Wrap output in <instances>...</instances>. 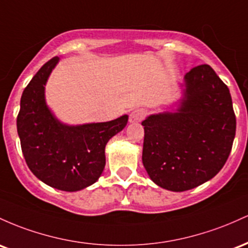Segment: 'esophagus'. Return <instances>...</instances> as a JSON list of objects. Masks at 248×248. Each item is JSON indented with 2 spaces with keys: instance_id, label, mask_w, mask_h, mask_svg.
<instances>
[{
  "instance_id": "34e87169",
  "label": "esophagus",
  "mask_w": 248,
  "mask_h": 248,
  "mask_svg": "<svg viewBox=\"0 0 248 248\" xmlns=\"http://www.w3.org/2000/svg\"><path fill=\"white\" fill-rule=\"evenodd\" d=\"M144 117H145V111L143 109H135L130 113L129 122L130 123H139V122L143 121Z\"/></svg>"
}]
</instances>
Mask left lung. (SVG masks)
<instances>
[{"instance_id": "left-lung-1", "label": "left lung", "mask_w": 248, "mask_h": 248, "mask_svg": "<svg viewBox=\"0 0 248 248\" xmlns=\"http://www.w3.org/2000/svg\"><path fill=\"white\" fill-rule=\"evenodd\" d=\"M176 109L147 116L143 165L152 182L183 192L204 184L229 158L235 115L229 88L207 64L184 76Z\"/></svg>"}]
</instances>
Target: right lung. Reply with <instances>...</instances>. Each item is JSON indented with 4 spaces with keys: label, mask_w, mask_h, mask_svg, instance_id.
<instances>
[{
    "label": "right lung",
    "mask_w": 248,
    "mask_h": 248,
    "mask_svg": "<svg viewBox=\"0 0 248 248\" xmlns=\"http://www.w3.org/2000/svg\"><path fill=\"white\" fill-rule=\"evenodd\" d=\"M60 57L44 64L24 89L17 133L30 171L44 184L76 192L93 185L105 166V146L126 126L129 116L104 123H62L46 101V84Z\"/></svg>",
    "instance_id": "right-lung-1"
}]
</instances>
